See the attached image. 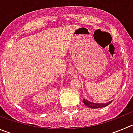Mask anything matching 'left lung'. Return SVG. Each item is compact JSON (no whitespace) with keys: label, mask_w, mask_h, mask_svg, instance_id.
I'll use <instances>...</instances> for the list:
<instances>
[{"label":"left lung","mask_w":133,"mask_h":133,"mask_svg":"<svg viewBox=\"0 0 133 133\" xmlns=\"http://www.w3.org/2000/svg\"><path fill=\"white\" fill-rule=\"evenodd\" d=\"M112 101H110L109 102L105 103V104H96V103L91 102L90 101H88L87 100H85V99H83V103L85 104V105H86L87 106H88L89 108H100L103 107H106V106H108L109 104H110Z\"/></svg>","instance_id":"left-lung-1"}]
</instances>
